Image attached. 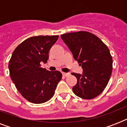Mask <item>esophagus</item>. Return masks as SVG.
I'll return each mask as SVG.
<instances>
[{"instance_id": "1", "label": "esophagus", "mask_w": 127, "mask_h": 127, "mask_svg": "<svg viewBox=\"0 0 127 127\" xmlns=\"http://www.w3.org/2000/svg\"><path fill=\"white\" fill-rule=\"evenodd\" d=\"M63 76L67 77V76H68L70 75V74L69 73H66V72H63Z\"/></svg>"}]
</instances>
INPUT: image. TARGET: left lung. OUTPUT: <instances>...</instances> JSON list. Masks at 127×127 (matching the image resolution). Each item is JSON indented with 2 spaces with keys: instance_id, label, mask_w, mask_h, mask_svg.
I'll list each match as a JSON object with an SVG mask.
<instances>
[{
  "instance_id": "1",
  "label": "left lung",
  "mask_w": 127,
  "mask_h": 127,
  "mask_svg": "<svg viewBox=\"0 0 127 127\" xmlns=\"http://www.w3.org/2000/svg\"><path fill=\"white\" fill-rule=\"evenodd\" d=\"M61 38L83 68L82 74L72 73L77 78L73 92L85 99L96 97L104 90L112 72L108 47L98 37L86 31L64 33Z\"/></svg>"
}]
</instances>
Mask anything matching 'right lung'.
<instances>
[{
  "label": "right lung",
  "mask_w": 127,
  "mask_h": 127,
  "mask_svg": "<svg viewBox=\"0 0 127 127\" xmlns=\"http://www.w3.org/2000/svg\"><path fill=\"white\" fill-rule=\"evenodd\" d=\"M58 38L59 35L31 37L21 43L12 55L8 63L11 79L30 102L38 104L49 100L62 79L59 71L41 67V62L47 63L50 49Z\"/></svg>",
  "instance_id": "add662e5"
}]
</instances>
